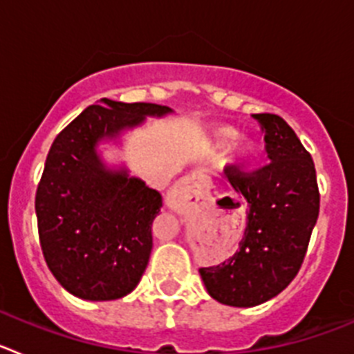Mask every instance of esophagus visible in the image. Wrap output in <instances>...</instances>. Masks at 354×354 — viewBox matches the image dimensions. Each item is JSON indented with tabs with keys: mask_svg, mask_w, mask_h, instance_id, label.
Wrapping results in <instances>:
<instances>
[{
	"mask_svg": "<svg viewBox=\"0 0 354 354\" xmlns=\"http://www.w3.org/2000/svg\"><path fill=\"white\" fill-rule=\"evenodd\" d=\"M211 180L204 174H192L180 180L168 195V205L171 209H180L192 205L207 195Z\"/></svg>",
	"mask_w": 354,
	"mask_h": 354,
	"instance_id": "34e87169",
	"label": "esophagus"
}]
</instances>
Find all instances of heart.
Instances as JSON below:
<instances>
[{
  "instance_id": "1",
  "label": "heart",
  "mask_w": 354,
  "mask_h": 354,
  "mask_svg": "<svg viewBox=\"0 0 354 354\" xmlns=\"http://www.w3.org/2000/svg\"><path fill=\"white\" fill-rule=\"evenodd\" d=\"M237 136H239V133H237L234 127H223V129L218 133V143H220V145H230V143L236 142ZM241 154H243L245 159H252L253 156L257 154V147L253 145L252 142H245L241 145Z\"/></svg>"
}]
</instances>
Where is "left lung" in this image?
I'll list each match as a JSON object with an SVG mask.
<instances>
[{"label":"left lung","instance_id":"8db88e82","mask_svg":"<svg viewBox=\"0 0 354 354\" xmlns=\"http://www.w3.org/2000/svg\"><path fill=\"white\" fill-rule=\"evenodd\" d=\"M264 131L268 165L246 171L225 167V177L248 202V221L239 250L218 266L200 268L216 301L255 306L282 292L305 261L317 221L315 167L290 126L273 113L253 115Z\"/></svg>","mask_w":354,"mask_h":354}]
</instances>
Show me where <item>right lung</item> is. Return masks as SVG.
<instances>
[{
  "label": "right lung",
  "mask_w": 354,
  "mask_h": 354,
  "mask_svg": "<svg viewBox=\"0 0 354 354\" xmlns=\"http://www.w3.org/2000/svg\"><path fill=\"white\" fill-rule=\"evenodd\" d=\"M152 102L102 99L77 115L49 149L35 195L44 259L71 294L109 301L138 286L152 250V221L162 207L156 189L124 170H106L95 152L104 138L170 113Z\"/></svg>",
  "instance_id": "obj_1"
}]
</instances>
